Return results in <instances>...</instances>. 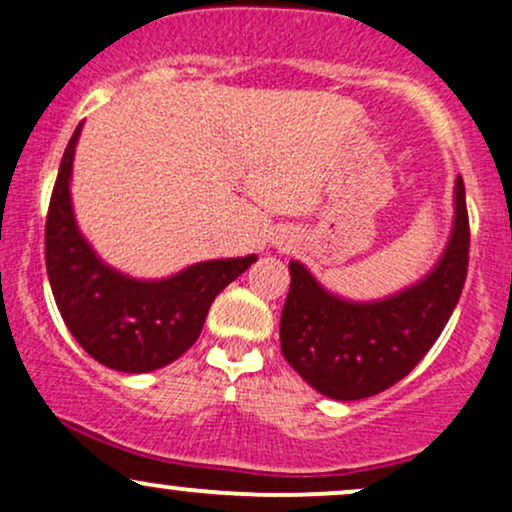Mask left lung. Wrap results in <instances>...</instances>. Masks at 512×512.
Here are the masks:
<instances>
[{"label":"left lung","mask_w":512,"mask_h":512,"mask_svg":"<svg viewBox=\"0 0 512 512\" xmlns=\"http://www.w3.org/2000/svg\"><path fill=\"white\" fill-rule=\"evenodd\" d=\"M470 266L465 182L455 184V227L434 273L374 304L342 302L302 263H290L280 347L299 376L333 400H362L395 386L424 359L458 306Z\"/></svg>","instance_id":"obj_1"}]
</instances>
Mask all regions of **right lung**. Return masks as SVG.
<instances>
[{"label":"right lung","instance_id":"obj_1","mask_svg":"<svg viewBox=\"0 0 512 512\" xmlns=\"http://www.w3.org/2000/svg\"><path fill=\"white\" fill-rule=\"evenodd\" d=\"M76 126L64 150L45 220V266L66 328L95 362L126 374L160 369L189 350L201 335L220 290L244 273L256 256L206 261L170 280H131L98 261L76 230L69 177Z\"/></svg>","mask_w":512,"mask_h":512}]
</instances>
